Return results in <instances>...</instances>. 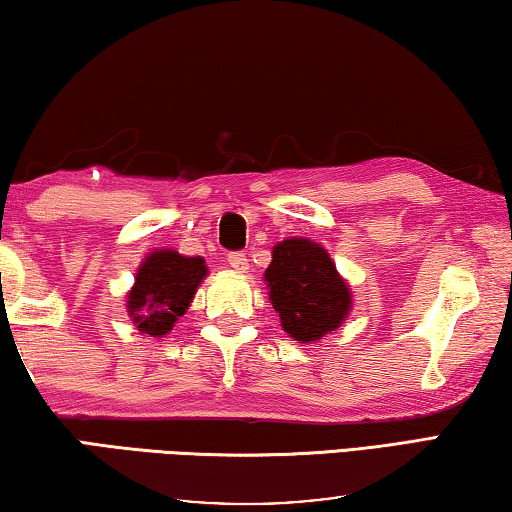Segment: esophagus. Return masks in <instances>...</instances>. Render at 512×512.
Masks as SVG:
<instances>
[{
    "mask_svg": "<svg viewBox=\"0 0 512 512\" xmlns=\"http://www.w3.org/2000/svg\"><path fill=\"white\" fill-rule=\"evenodd\" d=\"M227 264H230L237 273H246L248 271V257H246V253H230V257H227Z\"/></svg>",
    "mask_w": 512,
    "mask_h": 512,
    "instance_id": "obj_1",
    "label": "esophagus"
}]
</instances>
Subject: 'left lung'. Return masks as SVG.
<instances>
[{
    "instance_id": "8db88e82",
    "label": "left lung",
    "mask_w": 512,
    "mask_h": 512,
    "mask_svg": "<svg viewBox=\"0 0 512 512\" xmlns=\"http://www.w3.org/2000/svg\"><path fill=\"white\" fill-rule=\"evenodd\" d=\"M264 282L282 328L300 344L319 342L351 312V287L337 273L328 250L310 239L280 241Z\"/></svg>"
}]
</instances>
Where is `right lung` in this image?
<instances>
[{
  "instance_id": "add662e5",
  "label": "right lung",
  "mask_w": 512,
  "mask_h": 512,
  "mask_svg": "<svg viewBox=\"0 0 512 512\" xmlns=\"http://www.w3.org/2000/svg\"><path fill=\"white\" fill-rule=\"evenodd\" d=\"M207 275L202 257H184L177 250H154L143 259L127 294V312L148 337H164L189 310Z\"/></svg>"
}]
</instances>
